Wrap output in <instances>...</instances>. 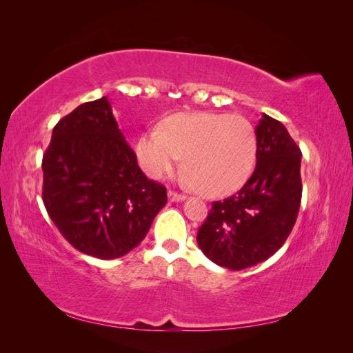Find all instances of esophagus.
Listing matches in <instances>:
<instances>
[{
  "instance_id": "esophagus-1",
  "label": "esophagus",
  "mask_w": 353,
  "mask_h": 353,
  "mask_svg": "<svg viewBox=\"0 0 353 353\" xmlns=\"http://www.w3.org/2000/svg\"><path fill=\"white\" fill-rule=\"evenodd\" d=\"M168 199H169V201H183V200H185V196L176 193V191H174V190H169Z\"/></svg>"
}]
</instances>
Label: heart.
<instances>
[{"label": "heart", "mask_w": 353, "mask_h": 353, "mask_svg": "<svg viewBox=\"0 0 353 353\" xmlns=\"http://www.w3.org/2000/svg\"><path fill=\"white\" fill-rule=\"evenodd\" d=\"M137 156L154 179L172 174L184 159V170L199 193L227 196L241 188L253 172L256 135L239 114H178L162 130L138 138Z\"/></svg>", "instance_id": "obj_1"}]
</instances>
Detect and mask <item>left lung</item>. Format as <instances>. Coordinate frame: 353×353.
Listing matches in <instances>:
<instances>
[{
    "mask_svg": "<svg viewBox=\"0 0 353 353\" xmlns=\"http://www.w3.org/2000/svg\"><path fill=\"white\" fill-rule=\"evenodd\" d=\"M254 134V172L237 194L212 203L197 232L201 252L232 271L261 263L279 250L301 208V148L281 122L265 113Z\"/></svg>",
    "mask_w": 353,
    "mask_h": 353,
    "instance_id": "obj_1",
    "label": "left lung"
}]
</instances>
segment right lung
Wrapping results in <instances>:
<instances>
[{
	"label": "right lung",
	"mask_w": 353,
	"mask_h": 353,
	"mask_svg": "<svg viewBox=\"0 0 353 353\" xmlns=\"http://www.w3.org/2000/svg\"><path fill=\"white\" fill-rule=\"evenodd\" d=\"M42 200L74 249L116 259L147 236L166 188L147 179L108 97L78 105L54 126L42 157Z\"/></svg>",
	"instance_id": "1"
}]
</instances>
